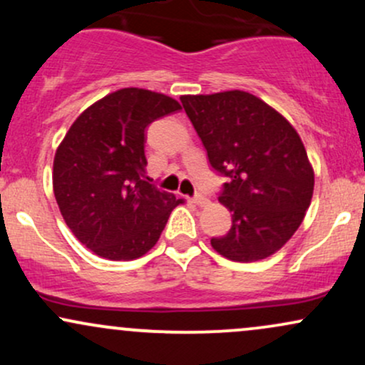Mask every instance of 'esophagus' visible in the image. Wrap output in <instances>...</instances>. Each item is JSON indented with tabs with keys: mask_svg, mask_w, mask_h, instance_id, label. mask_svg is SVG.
Returning a JSON list of instances; mask_svg holds the SVG:
<instances>
[{
	"mask_svg": "<svg viewBox=\"0 0 365 365\" xmlns=\"http://www.w3.org/2000/svg\"><path fill=\"white\" fill-rule=\"evenodd\" d=\"M192 202L197 204V206H200V207H202V206H206V204L209 202V200H207V197H204V195L197 194V195L194 197V199H192Z\"/></svg>",
	"mask_w": 365,
	"mask_h": 365,
	"instance_id": "1",
	"label": "esophagus"
}]
</instances>
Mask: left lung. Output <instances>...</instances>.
I'll return each instance as SVG.
<instances>
[{"mask_svg": "<svg viewBox=\"0 0 365 365\" xmlns=\"http://www.w3.org/2000/svg\"><path fill=\"white\" fill-rule=\"evenodd\" d=\"M211 166L225 175L220 202L232 228L211 238L212 249L235 262L269 257L304 221L314 170L297 130L274 108L245 91L180 98Z\"/></svg>", "mask_w": 365, "mask_h": 365, "instance_id": "1", "label": "left lung"}]
</instances>
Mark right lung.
Masks as SVG:
<instances>
[{
	"label": "right lung",
	"mask_w": 365,
	"mask_h": 365,
	"mask_svg": "<svg viewBox=\"0 0 365 365\" xmlns=\"http://www.w3.org/2000/svg\"><path fill=\"white\" fill-rule=\"evenodd\" d=\"M178 110L170 96L127 87L87 108L58 145V207L77 240L99 257L132 261L149 252L183 202L148 182L144 154L145 128Z\"/></svg>",
	"instance_id": "1"
}]
</instances>
